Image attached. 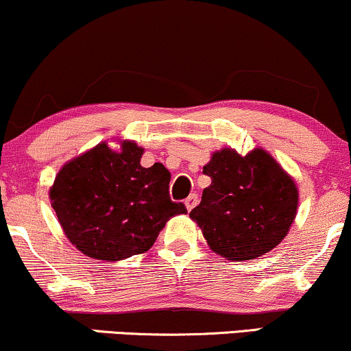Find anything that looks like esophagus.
Wrapping results in <instances>:
<instances>
[{
    "label": "esophagus",
    "instance_id": "34e87169",
    "mask_svg": "<svg viewBox=\"0 0 351 351\" xmlns=\"http://www.w3.org/2000/svg\"><path fill=\"white\" fill-rule=\"evenodd\" d=\"M197 202H199V197H197V194H191V196L186 197V201H184V204H186V209L191 210L197 206Z\"/></svg>",
    "mask_w": 351,
    "mask_h": 351
}]
</instances>
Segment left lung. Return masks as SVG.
I'll list each match as a JSON object with an SVG mask.
<instances>
[{
  "label": "left lung",
  "instance_id": "left-lung-1",
  "mask_svg": "<svg viewBox=\"0 0 351 351\" xmlns=\"http://www.w3.org/2000/svg\"><path fill=\"white\" fill-rule=\"evenodd\" d=\"M204 175L213 183L189 216L209 247L227 260H253L273 250L296 217L298 189L271 155L216 152Z\"/></svg>",
  "mask_w": 351,
  "mask_h": 351
}]
</instances>
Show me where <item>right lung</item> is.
Instances as JSON below:
<instances>
[{
  "label": "right lung",
  "instance_id": "obj_1",
  "mask_svg": "<svg viewBox=\"0 0 351 351\" xmlns=\"http://www.w3.org/2000/svg\"><path fill=\"white\" fill-rule=\"evenodd\" d=\"M134 142L112 152L99 143L58 171L52 208L69 240L91 258L117 261L147 252L165 223L186 214L170 197V171L162 163L143 168Z\"/></svg>",
  "mask_w": 351,
  "mask_h": 351
}]
</instances>
